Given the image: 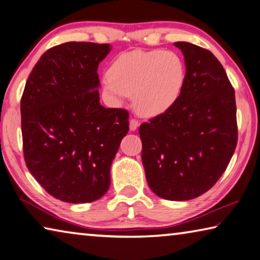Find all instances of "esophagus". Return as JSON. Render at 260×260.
<instances>
[{
    "instance_id": "34e87169",
    "label": "esophagus",
    "mask_w": 260,
    "mask_h": 260,
    "mask_svg": "<svg viewBox=\"0 0 260 260\" xmlns=\"http://www.w3.org/2000/svg\"><path fill=\"white\" fill-rule=\"evenodd\" d=\"M139 125H140V122L137 120V119L132 118L129 120V129L131 131H137Z\"/></svg>"
}]
</instances>
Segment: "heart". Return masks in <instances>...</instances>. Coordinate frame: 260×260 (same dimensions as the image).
I'll return each mask as SVG.
<instances>
[{
	"instance_id": "obj_1",
	"label": "heart",
	"mask_w": 260,
	"mask_h": 260,
	"mask_svg": "<svg viewBox=\"0 0 260 260\" xmlns=\"http://www.w3.org/2000/svg\"><path fill=\"white\" fill-rule=\"evenodd\" d=\"M185 80L186 69L177 53L135 49L115 57L102 85L115 104H122L134 94L138 112L156 117L174 108L183 92Z\"/></svg>"
}]
</instances>
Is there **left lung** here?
Listing matches in <instances>:
<instances>
[{
	"label": "left lung",
	"instance_id": "obj_1",
	"mask_svg": "<svg viewBox=\"0 0 260 260\" xmlns=\"http://www.w3.org/2000/svg\"><path fill=\"white\" fill-rule=\"evenodd\" d=\"M186 80L178 102L139 128L148 185L159 198L185 201L219 180L237 145L235 91L212 52L186 41Z\"/></svg>",
	"mask_w": 260,
	"mask_h": 260
}]
</instances>
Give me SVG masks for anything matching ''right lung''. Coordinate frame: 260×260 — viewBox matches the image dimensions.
<instances>
[{
	"instance_id": "1",
	"label": "right lung",
	"mask_w": 260,
	"mask_h": 260,
	"mask_svg": "<svg viewBox=\"0 0 260 260\" xmlns=\"http://www.w3.org/2000/svg\"><path fill=\"white\" fill-rule=\"evenodd\" d=\"M110 44L64 43L40 56L22 101L23 150L37 182L56 199L92 203L108 192L128 112L100 103L97 69Z\"/></svg>"
}]
</instances>
